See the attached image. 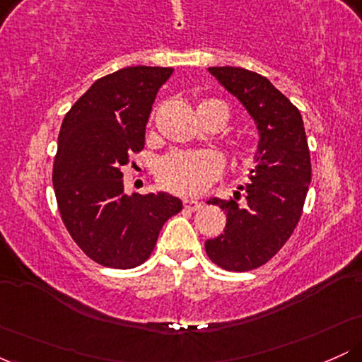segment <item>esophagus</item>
<instances>
[{"label":"esophagus","mask_w":362,"mask_h":362,"mask_svg":"<svg viewBox=\"0 0 362 362\" xmlns=\"http://www.w3.org/2000/svg\"><path fill=\"white\" fill-rule=\"evenodd\" d=\"M201 202L199 201H190V199H185L184 201V207L185 209H189V211H197V209H201Z\"/></svg>","instance_id":"obj_1"}]
</instances>
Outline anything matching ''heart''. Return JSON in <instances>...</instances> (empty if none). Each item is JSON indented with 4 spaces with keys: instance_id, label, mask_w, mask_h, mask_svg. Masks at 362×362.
Returning <instances> with one entry per match:
<instances>
[{
    "instance_id": "b5f03b06",
    "label": "heart",
    "mask_w": 362,
    "mask_h": 362,
    "mask_svg": "<svg viewBox=\"0 0 362 362\" xmlns=\"http://www.w3.org/2000/svg\"><path fill=\"white\" fill-rule=\"evenodd\" d=\"M202 103H219L226 109V105L218 100H204ZM252 156L253 149L247 144L236 148V158L243 163H248ZM218 173L219 160L211 153H172L156 167V177L161 187L180 195L202 194Z\"/></svg>"
}]
</instances>
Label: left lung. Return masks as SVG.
Listing matches in <instances>:
<instances>
[{
    "instance_id": "8db88e82",
    "label": "left lung",
    "mask_w": 362,
    "mask_h": 362,
    "mask_svg": "<svg viewBox=\"0 0 362 362\" xmlns=\"http://www.w3.org/2000/svg\"><path fill=\"white\" fill-rule=\"evenodd\" d=\"M207 71L248 112L259 144L250 182L243 187V204L240 192L230 199H209V204L226 213V226L219 236L206 240V253L226 271H252L281 250L300 221L311 182L305 124L300 110L267 78L233 66Z\"/></svg>"
}]
</instances>
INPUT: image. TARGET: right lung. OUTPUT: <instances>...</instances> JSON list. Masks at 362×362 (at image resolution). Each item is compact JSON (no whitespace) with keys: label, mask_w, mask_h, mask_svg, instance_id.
I'll use <instances>...</instances> for the list:
<instances>
[{"label":"right lung","mask_w":362,"mask_h":362,"mask_svg":"<svg viewBox=\"0 0 362 362\" xmlns=\"http://www.w3.org/2000/svg\"><path fill=\"white\" fill-rule=\"evenodd\" d=\"M172 68L129 66L90 86L66 114L52 184L62 223L91 260L132 269L151 255L165 221L182 211L167 192H124V167L144 148L156 93Z\"/></svg>","instance_id":"right-lung-1"}]
</instances>
